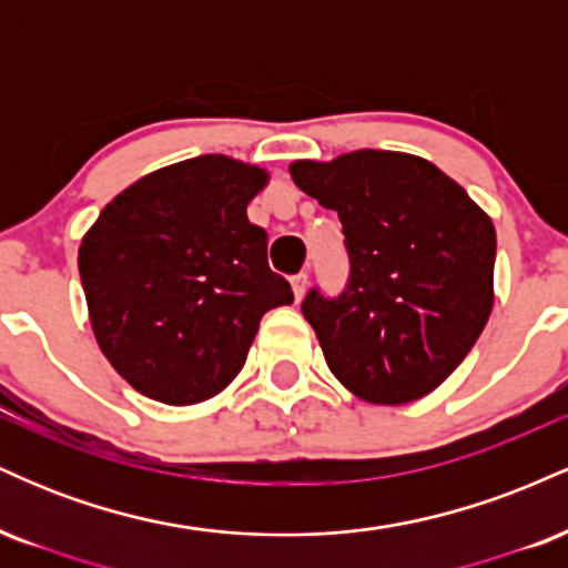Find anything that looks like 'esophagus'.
Instances as JSON below:
<instances>
[{"instance_id":"1","label":"esophagus","mask_w":568,"mask_h":568,"mask_svg":"<svg viewBox=\"0 0 568 568\" xmlns=\"http://www.w3.org/2000/svg\"><path fill=\"white\" fill-rule=\"evenodd\" d=\"M306 285H310V275H306V272H298V275L291 277V288H293V296H296V302L298 298H304Z\"/></svg>"}]
</instances>
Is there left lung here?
<instances>
[{
	"label": "left lung",
	"mask_w": 568,
	"mask_h": 568,
	"mask_svg": "<svg viewBox=\"0 0 568 568\" xmlns=\"http://www.w3.org/2000/svg\"><path fill=\"white\" fill-rule=\"evenodd\" d=\"M291 179L338 213L349 256L347 288H312L302 304L331 374L379 406L429 395L491 315V219L440 168L403 152L298 160Z\"/></svg>",
	"instance_id": "obj_1"
}]
</instances>
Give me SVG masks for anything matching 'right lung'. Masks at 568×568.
Listing matches in <instances>:
<instances>
[{"label":"right lung","instance_id":"obj_1","mask_svg":"<svg viewBox=\"0 0 568 568\" xmlns=\"http://www.w3.org/2000/svg\"><path fill=\"white\" fill-rule=\"evenodd\" d=\"M264 168L202 154L116 194L80 245V277L98 347L130 387L168 406L219 395L264 312L291 304L266 264V232L247 202Z\"/></svg>","mask_w":568,"mask_h":568}]
</instances>
